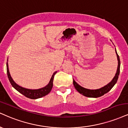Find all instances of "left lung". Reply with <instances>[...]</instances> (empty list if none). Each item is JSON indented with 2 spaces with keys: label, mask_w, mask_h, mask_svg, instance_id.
Wrapping results in <instances>:
<instances>
[{
  "label": "left lung",
  "mask_w": 128,
  "mask_h": 128,
  "mask_svg": "<svg viewBox=\"0 0 128 128\" xmlns=\"http://www.w3.org/2000/svg\"><path fill=\"white\" fill-rule=\"evenodd\" d=\"M115 52H116L117 58H118V66L116 74H115L113 79H112V80L111 81L109 84H106V86H104V87L101 88L100 89H89L81 86L80 85H79V84L77 82H76V81L73 79V84L74 86L75 89H76L80 94L84 95V96H87V97L90 98L100 97V96H102V95H104L105 94L107 93L108 91H110L112 88L114 86V84H116L117 81H118V75H119L120 73V61L119 56H118V53H117L116 48H115Z\"/></svg>",
  "instance_id": "left-lung-1"
}]
</instances>
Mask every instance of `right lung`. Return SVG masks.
I'll return each instance as SVG.
<instances>
[{"label":"right lung","instance_id":"add662e5","mask_svg":"<svg viewBox=\"0 0 128 128\" xmlns=\"http://www.w3.org/2000/svg\"><path fill=\"white\" fill-rule=\"evenodd\" d=\"M6 68L8 77V79L10 80V84H12V86L17 91L19 92L20 93H21V94L24 95L26 97L30 98V99H38V98H42L43 96H44L45 95L48 94L49 92H50V90H51L52 86H53V80L55 74L57 73V72H55L54 73L51 78H50L49 84L44 87L38 89H30L20 86L18 85V84H16L14 81V80L12 79V77L10 74V71H9L8 62L6 63Z\"/></svg>","mask_w":128,"mask_h":128}]
</instances>
